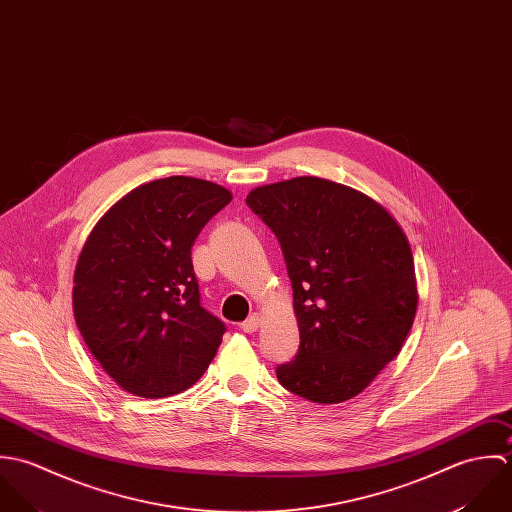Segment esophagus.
Wrapping results in <instances>:
<instances>
[{
	"instance_id": "esophagus-1",
	"label": "esophagus",
	"mask_w": 512,
	"mask_h": 512,
	"mask_svg": "<svg viewBox=\"0 0 512 512\" xmlns=\"http://www.w3.org/2000/svg\"><path fill=\"white\" fill-rule=\"evenodd\" d=\"M259 324H261V314H259V312H253L247 320L241 322V330H243V332H255V330L259 328Z\"/></svg>"
}]
</instances>
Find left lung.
Segmentation results:
<instances>
[{
  "label": "left lung",
  "instance_id": "8db88e82",
  "mask_svg": "<svg viewBox=\"0 0 512 512\" xmlns=\"http://www.w3.org/2000/svg\"><path fill=\"white\" fill-rule=\"evenodd\" d=\"M247 205L277 235L301 346L277 368L289 392L342 404L392 362L417 310L408 237L370 196L314 176L249 192Z\"/></svg>",
  "mask_w": 512,
  "mask_h": 512
}]
</instances>
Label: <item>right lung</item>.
<instances>
[{
  "mask_svg": "<svg viewBox=\"0 0 512 512\" xmlns=\"http://www.w3.org/2000/svg\"><path fill=\"white\" fill-rule=\"evenodd\" d=\"M231 198L190 176L154 180L112 205L87 237L73 279L75 320L128 394H180L213 360L225 324L200 305L192 247Z\"/></svg>",
  "mask_w": 512,
  "mask_h": 512,
  "instance_id": "1",
  "label": "right lung"
}]
</instances>
